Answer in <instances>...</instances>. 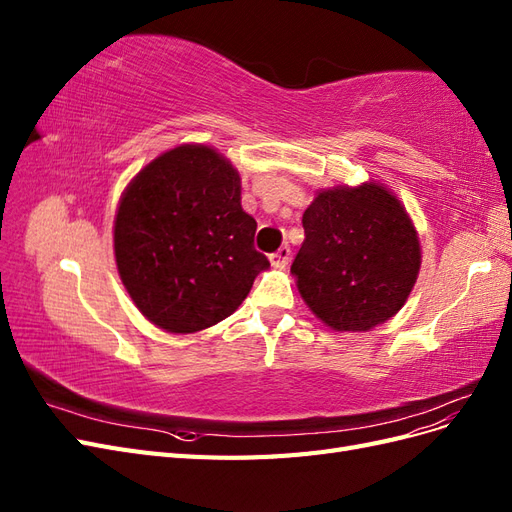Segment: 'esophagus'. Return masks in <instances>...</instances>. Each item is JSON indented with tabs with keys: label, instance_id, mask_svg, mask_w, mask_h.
Listing matches in <instances>:
<instances>
[{
	"label": "esophagus",
	"instance_id": "obj_1",
	"mask_svg": "<svg viewBox=\"0 0 512 512\" xmlns=\"http://www.w3.org/2000/svg\"><path fill=\"white\" fill-rule=\"evenodd\" d=\"M269 260H271V265H273L275 269H284V267L288 265V260H290V247H288V245L280 247V250H277L275 254L269 256Z\"/></svg>",
	"mask_w": 512,
	"mask_h": 512
}]
</instances>
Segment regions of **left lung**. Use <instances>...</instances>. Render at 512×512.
Returning a JSON list of instances; mask_svg holds the SVG:
<instances>
[{
  "label": "left lung",
  "instance_id": "obj_1",
  "mask_svg": "<svg viewBox=\"0 0 512 512\" xmlns=\"http://www.w3.org/2000/svg\"><path fill=\"white\" fill-rule=\"evenodd\" d=\"M303 228L290 273L329 329L365 333L406 305L423 256L410 213L391 188L369 179L318 190Z\"/></svg>",
  "mask_w": 512,
  "mask_h": 512
}]
</instances>
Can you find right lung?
<instances>
[{"mask_svg": "<svg viewBox=\"0 0 512 512\" xmlns=\"http://www.w3.org/2000/svg\"><path fill=\"white\" fill-rule=\"evenodd\" d=\"M256 220L241 207V175L218 149L185 143L126 185L113 226L121 284L151 324L173 335L235 314L260 271Z\"/></svg>", "mask_w": 512, "mask_h": 512, "instance_id": "right-lung-1", "label": "right lung"}]
</instances>
